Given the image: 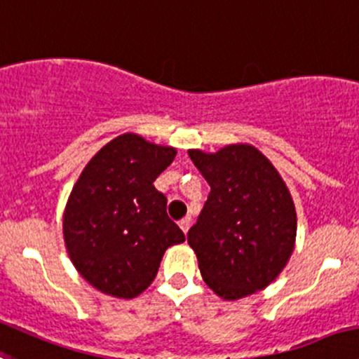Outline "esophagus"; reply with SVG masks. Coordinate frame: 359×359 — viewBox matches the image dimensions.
Listing matches in <instances>:
<instances>
[{"mask_svg":"<svg viewBox=\"0 0 359 359\" xmlns=\"http://www.w3.org/2000/svg\"><path fill=\"white\" fill-rule=\"evenodd\" d=\"M179 226H180V229H182L184 233H187L189 231V226H191V219L189 217H184L182 221H179Z\"/></svg>","mask_w":359,"mask_h":359,"instance_id":"34e87169","label":"esophagus"}]
</instances>
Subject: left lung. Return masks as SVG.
<instances>
[{"label":"left lung","mask_w":359,"mask_h":359,"mask_svg":"<svg viewBox=\"0 0 359 359\" xmlns=\"http://www.w3.org/2000/svg\"><path fill=\"white\" fill-rule=\"evenodd\" d=\"M210 186L187 243L205 284L222 300H240L279 277L297 242V210L270 159L249 144L217 152L191 149Z\"/></svg>","instance_id":"8db88e82"}]
</instances>
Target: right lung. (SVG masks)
Listing matches in <instances>:
<instances>
[{
  "instance_id": "1",
  "label": "right lung",
  "mask_w": 359,
  "mask_h": 359,
  "mask_svg": "<svg viewBox=\"0 0 359 359\" xmlns=\"http://www.w3.org/2000/svg\"><path fill=\"white\" fill-rule=\"evenodd\" d=\"M177 151L124 133L103 145L73 186L62 236L76 272L109 297L144 293L168 247L186 240L154 187Z\"/></svg>"
}]
</instances>
